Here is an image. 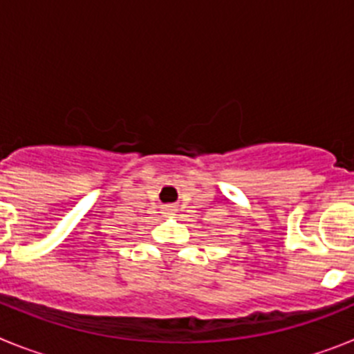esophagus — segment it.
I'll return each mask as SVG.
<instances>
[{
	"mask_svg": "<svg viewBox=\"0 0 354 354\" xmlns=\"http://www.w3.org/2000/svg\"><path fill=\"white\" fill-rule=\"evenodd\" d=\"M174 211L175 209H171L170 205H168V207H165V214H174Z\"/></svg>",
	"mask_w": 354,
	"mask_h": 354,
	"instance_id": "34e87169",
	"label": "esophagus"
}]
</instances>
